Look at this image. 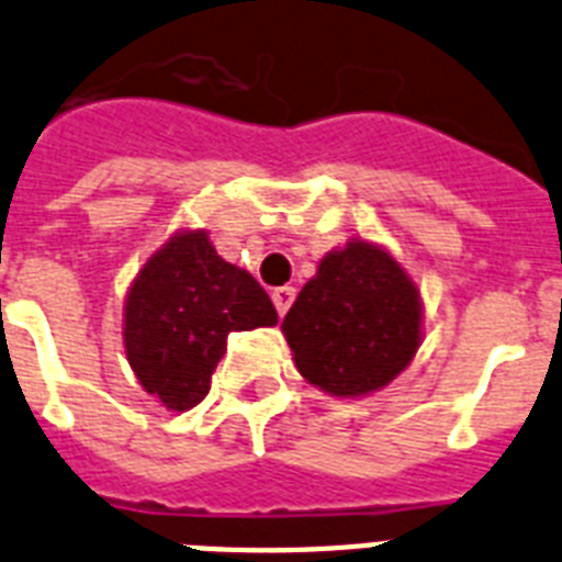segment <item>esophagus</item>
<instances>
[{
	"instance_id": "34e87169",
	"label": "esophagus",
	"mask_w": 562,
	"mask_h": 562,
	"mask_svg": "<svg viewBox=\"0 0 562 562\" xmlns=\"http://www.w3.org/2000/svg\"><path fill=\"white\" fill-rule=\"evenodd\" d=\"M292 301H295V286H276L272 290V304H276L278 315H284L292 306Z\"/></svg>"
}]
</instances>
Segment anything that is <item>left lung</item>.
<instances>
[{
	"mask_svg": "<svg viewBox=\"0 0 562 562\" xmlns=\"http://www.w3.org/2000/svg\"><path fill=\"white\" fill-rule=\"evenodd\" d=\"M281 329L306 381L338 397L369 395L418 352L420 292L386 249L352 238L321 258Z\"/></svg>",
	"mask_w": 562,
	"mask_h": 562,
	"instance_id": "1",
	"label": "left lung"
}]
</instances>
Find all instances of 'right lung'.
I'll list each match as a JSON object with an SVG mask.
<instances>
[{
  "instance_id": "add662e5",
  "label": "right lung",
  "mask_w": 562,
  "mask_h": 562,
  "mask_svg": "<svg viewBox=\"0 0 562 562\" xmlns=\"http://www.w3.org/2000/svg\"><path fill=\"white\" fill-rule=\"evenodd\" d=\"M278 313L247 270L224 261L204 229L176 233L124 301V349L144 390L167 409H193L227 352V335L272 327Z\"/></svg>"
}]
</instances>
